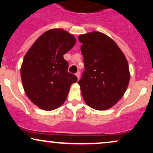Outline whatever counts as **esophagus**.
Returning <instances> with one entry per match:
<instances>
[{
  "label": "esophagus",
  "instance_id": "1",
  "mask_svg": "<svg viewBox=\"0 0 153 153\" xmlns=\"http://www.w3.org/2000/svg\"><path fill=\"white\" fill-rule=\"evenodd\" d=\"M75 75H76V77L78 78V79L79 80V78H80V73L79 72H78V73H75Z\"/></svg>",
  "mask_w": 153,
  "mask_h": 153
}]
</instances>
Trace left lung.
I'll return each instance as SVG.
<instances>
[{
    "label": "left lung",
    "instance_id": "8db88e82",
    "mask_svg": "<svg viewBox=\"0 0 153 153\" xmlns=\"http://www.w3.org/2000/svg\"><path fill=\"white\" fill-rule=\"evenodd\" d=\"M85 71L78 81L88 106L103 111L122 98L130 79L125 55L111 38L99 31L78 36Z\"/></svg>",
    "mask_w": 153,
    "mask_h": 153
}]
</instances>
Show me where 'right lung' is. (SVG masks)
Returning a JSON list of instances; mask_svg holds the SVG:
<instances>
[{
  "label": "right lung",
  "mask_w": 153,
  "mask_h": 153,
  "mask_svg": "<svg viewBox=\"0 0 153 153\" xmlns=\"http://www.w3.org/2000/svg\"><path fill=\"white\" fill-rule=\"evenodd\" d=\"M75 36L62 29L45 31L27 51L21 78L24 92L38 108L56 109L64 103L70 88L78 78L68 73L63 55L74 47Z\"/></svg>",
  "instance_id": "obj_1"
}]
</instances>
